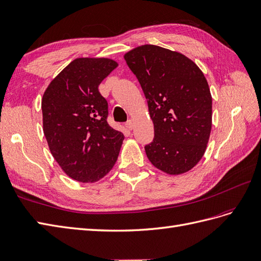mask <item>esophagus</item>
<instances>
[{
	"mask_svg": "<svg viewBox=\"0 0 261 261\" xmlns=\"http://www.w3.org/2000/svg\"><path fill=\"white\" fill-rule=\"evenodd\" d=\"M125 126L128 128V130H132L133 129V122L131 121V120H128V121L125 122Z\"/></svg>",
	"mask_w": 261,
	"mask_h": 261,
	"instance_id": "obj_1",
	"label": "esophagus"
}]
</instances>
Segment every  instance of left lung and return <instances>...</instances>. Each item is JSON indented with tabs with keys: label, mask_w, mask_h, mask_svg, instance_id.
<instances>
[{
	"label": "left lung",
	"mask_w": 261,
	"mask_h": 261,
	"mask_svg": "<svg viewBox=\"0 0 261 261\" xmlns=\"http://www.w3.org/2000/svg\"><path fill=\"white\" fill-rule=\"evenodd\" d=\"M124 59L154 124L146 156L171 175L190 171L203 158L212 130V95L204 73L181 53L155 45L133 48Z\"/></svg>",
	"instance_id": "1"
}]
</instances>
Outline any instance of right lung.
<instances>
[{"instance_id":"add662e5","label":"right lung","mask_w":261,"mask_h":261,"mask_svg":"<svg viewBox=\"0 0 261 261\" xmlns=\"http://www.w3.org/2000/svg\"><path fill=\"white\" fill-rule=\"evenodd\" d=\"M117 66L109 58H77L43 95V130L50 153L75 181H99L118 159L124 136L107 122L108 102L98 90Z\"/></svg>"}]
</instances>
